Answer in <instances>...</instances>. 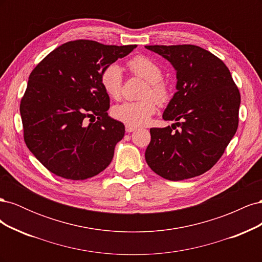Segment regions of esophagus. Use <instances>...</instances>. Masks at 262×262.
<instances>
[{"instance_id": "1", "label": "esophagus", "mask_w": 262, "mask_h": 262, "mask_svg": "<svg viewBox=\"0 0 262 262\" xmlns=\"http://www.w3.org/2000/svg\"><path fill=\"white\" fill-rule=\"evenodd\" d=\"M134 130H137V126H134V125H130V124H125V131L126 132H133Z\"/></svg>"}]
</instances>
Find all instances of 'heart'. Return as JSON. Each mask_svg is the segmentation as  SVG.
<instances>
[{"label":"heart","instance_id":"1","mask_svg":"<svg viewBox=\"0 0 262 262\" xmlns=\"http://www.w3.org/2000/svg\"><path fill=\"white\" fill-rule=\"evenodd\" d=\"M131 73L146 81L142 97L137 101H124L114 107L113 116L117 120L130 125H142L148 122L157 109V104H168L171 99V90L163 81V71L155 61L145 55H137L128 61ZM99 81L102 90L112 98H119L122 91V71L116 63H110L101 70Z\"/></svg>","mask_w":262,"mask_h":262}]
</instances>
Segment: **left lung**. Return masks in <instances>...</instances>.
Instances as JSON below:
<instances>
[{
    "mask_svg": "<svg viewBox=\"0 0 262 262\" xmlns=\"http://www.w3.org/2000/svg\"><path fill=\"white\" fill-rule=\"evenodd\" d=\"M145 48L167 59L177 71V92L163 115L164 120L175 123L149 129L146 163L172 181L200 176L217 163L238 128V87L225 63L201 47Z\"/></svg>",
    "mask_w": 262,
    "mask_h": 262,
    "instance_id": "1",
    "label": "left lung"
}]
</instances>
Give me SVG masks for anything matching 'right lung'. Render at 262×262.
Listing matches in <instances>:
<instances>
[{
    "label": "right lung",
    "instance_id": "add662e5",
    "mask_svg": "<svg viewBox=\"0 0 262 262\" xmlns=\"http://www.w3.org/2000/svg\"><path fill=\"white\" fill-rule=\"evenodd\" d=\"M134 48L80 39L58 47L31 71L19 106L24 140L54 175L84 180L112 163L124 125L108 117L110 99L99 75Z\"/></svg>",
    "mask_w": 262,
    "mask_h": 262
}]
</instances>
